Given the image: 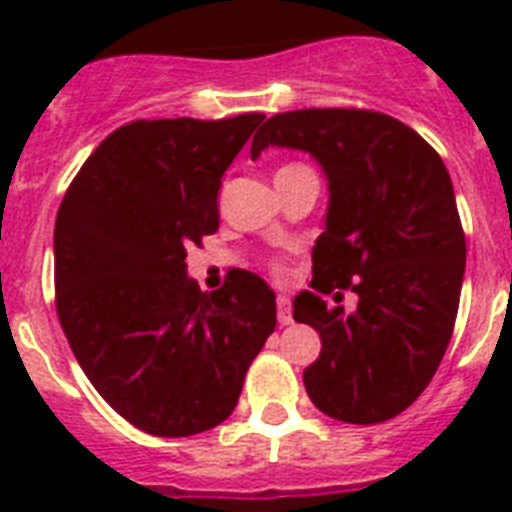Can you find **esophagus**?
<instances>
[{
  "instance_id": "1",
  "label": "esophagus",
  "mask_w": 512,
  "mask_h": 512,
  "mask_svg": "<svg viewBox=\"0 0 512 512\" xmlns=\"http://www.w3.org/2000/svg\"><path fill=\"white\" fill-rule=\"evenodd\" d=\"M276 316H279L281 327L292 324V300L287 295L276 297Z\"/></svg>"
}]
</instances>
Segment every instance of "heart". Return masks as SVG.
Returning <instances> with one entry per match:
<instances>
[{
  "label": "heart",
  "mask_w": 512,
  "mask_h": 512,
  "mask_svg": "<svg viewBox=\"0 0 512 512\" xmlns=\"http://www.w3.org/2000/svg\"><path fill=\"white\" fill-rule=\"evenodd\" d=\"M287 167H297V164H287ZM281 170H284V167H281ZM276 271H281V265H279V268H276Z\"/></svg>",
  "instance_id": "1"
}]
</instances>
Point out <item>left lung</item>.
<instances>
[{
	"mask_svg": "<svg viewBox=\"0 0 512 512\" xmlns=\"http://www.w3.org/2000/svg\"><path fill=\"white\" fill-rule=\"evenodd\" d=\"M268 146L308 151L329 180L316 292L295 297V321L321 335L305 390L340 422L393 420L433 380L460 308L465 233L452 177L412 127L366 108L276 114L249 154ZM332 288L356 291L357 311L327 309L320 295Z\"/></svg>",
	"mask_w": 512,
	"mask_h": 512,
	"instance_id": "left-lung-1",
	"label": "left lung"
}]
</instances>
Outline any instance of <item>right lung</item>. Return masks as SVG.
Wrapping results in <instances>:
<instances>
[{"instance_id": "add662e5", "label": "right lung", "mask_w": 512, "mask_h": 512, "mask_svg": "<svg viewBox=\"0 0 512 512\" xmlns=\"http://www.w3.org/2000/svg\"><path fill=\"white\" fill-rule=\"evenodd\" d=\"M263 119L124 124L60 201V327L100 396L151 436L220 425L276 329V295L255 273L236 268L209 295L185 276V249L220 225L223 172Z\"/></svg>"}]
</instances>
